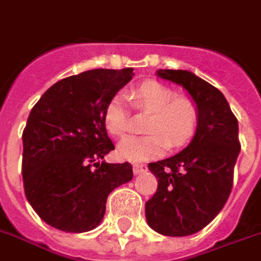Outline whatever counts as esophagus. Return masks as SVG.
I'll use <instances>...</instances> for the list:
<instances>
[{
    "label": "esophagus",
    "instance_id": "obj_1",
    "mask_svg": "<svg viewBox=\"0 0 261 261\" xmlns=\"http://www.w3.org/2000/svg\"><path fill=\"white\" fill-rule=\"evenodd\" d=\"M146 170V166L142 165V163H135L134 165V173L135 175H139V173H143Z\"/></svg>",
    "mask_w": 261,
    "mask_h": 261
}]
</instances>
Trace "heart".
Wrapping results in <instances>:
<instances>
[{
	"label": "heart",
	"mask_w": 261,
	"mask_h": 261,
	"mask_svg": "<svg viewBox=\"0 0 261 261\" xmlns=\"http://www.w3.org/2000/svg\"><path fill=\"white\" fill-rule=\"evenodd\" d=\"M134 107L150 112L143 136H126L118 145V154L129 162L156 159L170 146L179 149L195 136L199 109L193 100L158 81H145L132 93ZM103 125L113 136H122L130 126V112L123 93L113 95L103 112Z\"/></svg>",
	"instance_id": "obj_1"
}]
</instances>
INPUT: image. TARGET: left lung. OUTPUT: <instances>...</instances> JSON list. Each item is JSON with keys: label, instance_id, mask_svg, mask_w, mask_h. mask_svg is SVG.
<instances>
[{"label": "left lung", "instance_id": "8db88e82", "mask_svg": "<svg viewBox=\"0 0 261 261\" xmlns=\"http://www.w3.org/2000/svg\"><path fill=\"white\" fill-rule=\"evenodd\" d=\"M156 73L188 91L199 109V123L188 148L149 163L158 190L145 204V213L154 231L189 236L206 227L229 199L240 153L239 123L223 93L204 79L180 69Z\"/></svg>", "mask_w": 261, "mask_h": 261}]
</instances>
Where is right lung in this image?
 Returning a JSON list of instances; mask_svg holds the SVG:
<instances>
[{
    "instance_id": "add662e5",
    "label": "right lung",
    "mask_w": 261,
    "mask_h": 261,
    "mask_svg": "<svg viewBox=\"0 0 261 261\" xmlns=\"http://www.w3.org/2000/svg\"><path fill=\"white\" fill-rule=\"evenodd\" d=\"M132 68L92 69L61 79L32 108L22 134L25 196L45 223L69 233L95 229L113 189L132 180L130 163L99 162L115 149L103 125Z\"/></svg>"
}]
</instances>
